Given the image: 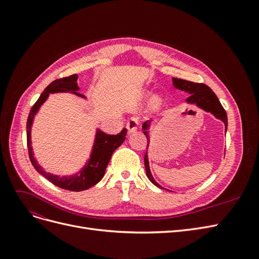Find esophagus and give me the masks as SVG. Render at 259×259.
<instances>
[{
    "label": "esophagus",
    "mask_w": 259,
    "mask_h": 259,
    "mask_svg": "<svg viewBox=\"0 0 259 259\" xmlns=\"http://www.w3.org/2000/svg\"><path fill=\"white\" fill-rule=\"evenodd\" d=\"M139 126V120L137 117H132L131 120H128L127 124H126V128L128 131V134H133V133L137 132Z\"/></svg>",
    "instance_id": "obj_1"
}]
</instances>
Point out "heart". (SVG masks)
Segmentation results:
<instances>
[{"instance_id": "heart-1", "label": "heart", "mask_w": 259, "mask_h": 259, "mask_svg": "<svg viewBox=\"0 0 259 259\" xmlns=\"http://www.w3.org/2000/svg\"><path fill=\"white\" fill-rule=\"evenodd\" d=\"M147 96H149V94H147ZM161 105H162V98L161 97L156 96L152 99V101H151V108L152 109H158V108L161 107Z\"/></svg>"}]
</instances>
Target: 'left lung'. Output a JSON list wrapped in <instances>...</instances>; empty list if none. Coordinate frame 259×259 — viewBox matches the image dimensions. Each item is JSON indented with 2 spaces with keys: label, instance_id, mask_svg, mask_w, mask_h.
Masks as SVG:
<instances>
[{
  "label": "left lung",
  "instance_id": "left-lung-1",
  "mask_svg": "<svg viewBox=\"0 0 259 259\" xmlns=\"http://www.w3.org/2000/svg\"><path fill=\"white\" fill-rule=\"evenodd\" d=\"M173 85L177 90L184 91L188 94H190V96L186 99V103L191 104V105H197L199 108L205 110L206 112H210L213 114L216 119L222 120L225 124V131H227V126H228V117H227V113L225 111V109L223 108L221 101L217 98L215 95V93L211 91L207 85L203 84V83H194L190 81H186L182 79H176V77H173ZM149 127V121H146L143 124V130H144V134L147 137L148 140V145H149V135H148V130ZM147 145V149H148ZM145 167H146V173L150 182L155 185L156 187L161 188V189H164L162 186H160L158 183L155 182L151 171L150 167H149V161H148V155L147 152L145 154Z\"/></svg>",
  "mask_w": 259,
  "mask_h": 259
}]
</instances>
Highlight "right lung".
<instances>
[{
    "mask_svg": "<svg viewBox=\"0 0 259 259\" xmlns=\"http://www.w3.org/2000/svg\"><path fill=\"white\" fill-rule=\"evenodd\" d=\"M76 81L77 74H73L52 82L48 88L44 90V92L41 94V96L36 100V103L33 105L32 109L30 110L27 121V145L29 158L31 163H32L33 167L55 186L70 191H83L89 189V188L93 186H95L97 183L100 182L101 178L105 175L107 165L111 159L112 153L114 152L116 148H119L123 144L127 133L126 128H123L121 133H119L117 135H108L106 133L101 132L100 130H97L95 142H94L93 150L88 163L85 164L84 167L79 171V173H76L72 176L60 177L58 175L46 173V171L38 165L32 152V146H31V127H32L34 115L37 113L41 106L45 103V100L49 98L50 94L70 92L76 96L85 98V96L77 93V91L80 89L79 86H77Z\"/></svg>",
    "mask_w": 259,
    "mask_h": 259,
    "instance_id": "add662e5",
    "label": "right lung"
}]
</instances>
